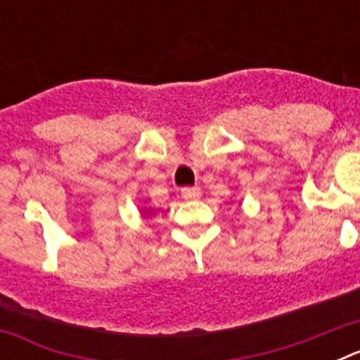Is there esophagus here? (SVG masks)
<instances>
[{
  "label": "esophagus",
  "instance_id": "1",
  "mask_svg": "<svg viewBox=\"0 0 360 360\" xmlns=\"http://www.w3.org/2000/svg\"><path fill=\"white\" fill-rule=\"evenodd\" d=\"M200 195H202L200 187H184L182 189V196L186 200H196L200 198Z\"/></svg>",
  "mask_w": 360,
  "mask_h": 360
}]
</instances>
